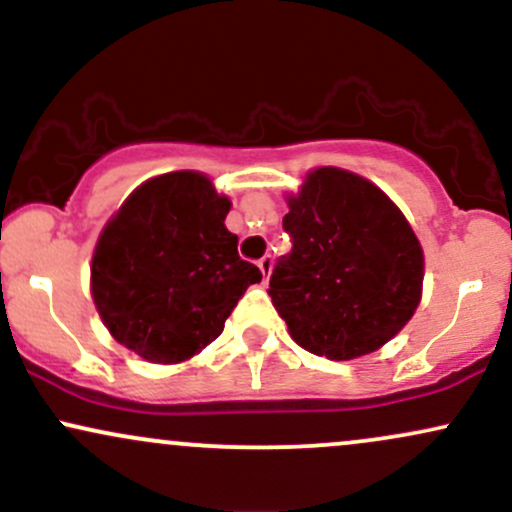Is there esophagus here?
<instances>
[{"instance_id": "obj_1", "label": "esophagus", "mask_w": 512, "mask_h": 512, "mask_svg": "<svg viewBox=\"0 0 512 512\" xmlns=\"http://www.w3.org/2000/svg\"><path fill=\"white\" fill-rule=\"evenodd\" d=\"M257 267H260V272H262L264 279H269V274H272V267H274V260H272V255H264L262 260L257 262Z\"/></svg>"}]
</instances>
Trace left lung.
Returning a JSON list of instances; mask_svg holds the SVG:
<instances>
[{"label": "left lung", "instance_id": "8db88e82", "mask_svg": "<svg viewBox=\"0 0 512 512\" xmlns=\"http://www.w3.org/2000/svg\"><path fill=\"white\" fill-rule=\"evenodd\" d=\"M269 296L291 337L332 361L370 354L414 315L424 252L390 197L349 170L317 168L289 199Z\"/></svg>", "mask_w": 512, "mask_h": 512}]
</instances>
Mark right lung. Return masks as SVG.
I'll list each match as a JSON object with an SVG mask.
<instances>
[{
  "label": "right lung",
  "instance_id": "right-lung-1",
  "mask_svg": "<svg viewBox=\"0 0 512 512\" xmlns=\"http://www.w3.org/2000/svg\"><path fill=\"white\" fill-rule=\"evenodd\" d=\"M228 209L192 170L158 175L127 197L91 262L93 303L117 342L151 363H178L219 337L262 279L223 226Z\"/></svg>",
  "mask_w": 512,
  "mask_h": 512
}]
</instances>
